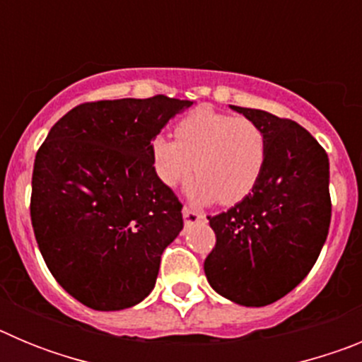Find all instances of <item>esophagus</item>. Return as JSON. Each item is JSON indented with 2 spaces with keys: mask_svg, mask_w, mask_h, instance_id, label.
Instances as JSON below:
<instances>
[{
  "mask_svg": "<svg viewBox=\"0 0 362 362\" xmlns=\"http://www.w3.org/2000/svg\"><path fill=\"white\" fill-rule=\"evenodd\" d=\"M183 217H185V225L187 226L196 225V223H199L201 219H204L203 214L197 212V210H194V209H188V206H185L183 209Z\"/></svg>",
  "mask_w": 362,
  "mask_h": 362,
  "instance_id": "34e87169",
  "label": "esophagus"
}]
</instances>
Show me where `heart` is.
<instances>
[{
    "mask_svg": "<svg viewBox=\"0 0 362 362\" xmlns=\"http://www.w3.org/2000/svg\"><path fill=\"white\" fill-rule=\"evenodd\" d=\"M175 141L150 143L153 170L168 188L185 187L196 170L194 199L235 204L257 187L267 163V134L255 121L201 107L175 124Z\"/></svg>",
    "mask_w": 362,
    "mask_h": 362,
    "instance_id": "b5f03b06",
    "label": "heart"
}]
</instances>
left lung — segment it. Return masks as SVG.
I'll use <instances>...</instances> for the list:
<instances>
[{"instance_id":"1","label":"left lung","mask_w":362,"mask_h":362,"mask_svg":"<svg viewBox=\"0 0 362 362\" xmlns=\"http://www.w3.org/2000/svg\"><path fill=\"white\" fill-rule=\"evenodd\" d=\"M230 107L267 134V163L250 196L209 216L216 246L204 259V274L226 299L267 306L292 292L321 254L332 219L330 163L296 121Z\"/></svg>"}]
</instances>
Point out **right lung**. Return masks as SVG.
<instances>
[{"instance_id":"1","label":"right lung","mask_w":362,"mask_h":362,"mask_svg":"<svg viewBox=\"0 0 362 362\" xmlns=\"http://www.w3.org/2000/svg\"><path fill=\"white\" fill-rule=\"evenodd\" d=\"M190 105L161 94L78 105L37 150L34 235L54 279L88 308H130L152 292L183 204L153 170L150 143Z\"/></svg>"}]
</instances>
